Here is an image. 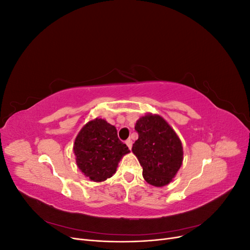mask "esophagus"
Segmentation results:
<instances>
[{
	"label": "esophagus",
	"instance_id": "esophagus-1",
	"mask_svg": "<svg viewBox=\"0 0 250 250\" xmlns=\"http://www.w3.org/2000/svg\"><path fill=\"white\" fill-rule=\"evenodd\" d=\"M126 145L128 146V148H129V149H131V147H132V141L130 140V139H128L126 142Z\"/></svg>",
	"mask_w": 250,
	"mask_h": 250
}]
</instances>
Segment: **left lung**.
Masks as SVG:
<instances>
[{"label":"left lung","instance_id":"8db88e82","mask_svg":"<svg viewBox=\"0 0 250 250\" xmlns=\"http://www.w3.org/2000/svg\"><path fill=\"white\" fill-rule=\"evenodd\" d=\"M139 139L132 152L143 167V177L154 187L170 184L184 160L183 145L164 118L147 113L135 123Z\"/></svg>","mask_w":250,"mask_h":250}]
</instances>
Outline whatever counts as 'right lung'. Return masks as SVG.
<instances>
[{"label":"right lung","mask_w":250,"mask_h":250,"mask_svg":"<svg viewBox=\"0 0 250 250\" xmlns=\"http://www.w3.org/2000/svg\"><path fill=\"white\" fill-rule=\"evenodd\" d=\"M73 150L80 171L96 183L111 177L121 158L130 152L119 140L116 127L99 118L81 128Z\"/></svg>","instance_id":"1"}]
</instances>
